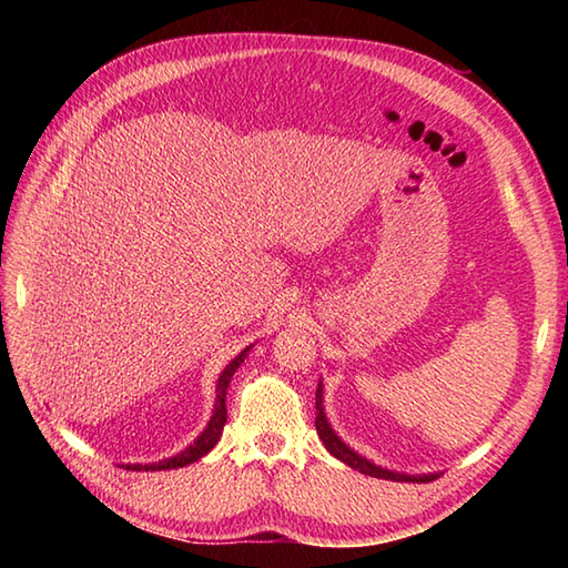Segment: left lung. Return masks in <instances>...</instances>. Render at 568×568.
<instances>
[{
    "instance_id": "8db88e82",
    "label": "left lung",
    "mask_w": 568,
    "mask_h": 568,
    "mask_svg": "<svg viewBox=\"0 0 568 568\" xmlns=\"http://www.w3.org/2000/svg\"><path fill=\"white\" fill-rule=\"evenodd\" d=\"M317 419H315V427H317V434L320 439L324 442V446H327V452L332 456L339 458V462H344L346 466H352L354 470H358V474H366V476H373V478H385V480H407V484H427V480L437 478V474H400V470H390V468H383L378 464H373L371 458L361 456L358 452H354L352 446H348L339 434H336L329 425L327 419V413H324V385L322 381L317 383Z\"/></svg>"
}]
</instances>
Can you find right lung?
<instances>
[{
    "label": "right lung",
    "mask_w": 568,
    "mask_h": 568,
    "mask_svg": "<svg viewBox=\"0 0 568 568\" xmlns=\"http://www.w3.org/2000/svg\"><path fill=\"white\" fill-rule=\"evenodd\" d=\"M253 348L246 346L244 352L236 354L232 361H229L226 368L220 373V378H216V397H214V409H212V417L207 422V427H204L200 432V437L192 442L190 446H185L183 452L175 454V456H168V458H161V462H153V464H122L124 468H131V470H171V468H183L187 464H195L197 458H202L204 454H210L214 449V444L220 442L222 437V429L226 425V388L229 383H232L236 368L244 364V358L248 356V352Z\"/></svg>",
    "instance_id": "add662e5"
}]
</instances>
